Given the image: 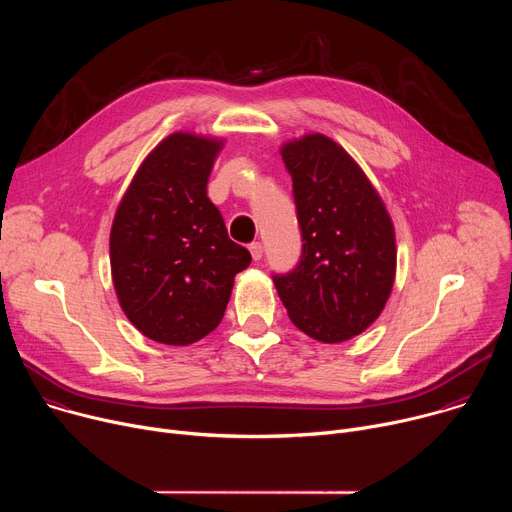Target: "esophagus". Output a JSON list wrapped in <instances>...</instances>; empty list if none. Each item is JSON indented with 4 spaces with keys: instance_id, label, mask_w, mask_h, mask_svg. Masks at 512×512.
Returning a JSON list of instances; mask_svg holds the SVG:
<instances>
[{
    "instance_id": "34e87169",
    "label": "esophagus",
    "mask_w": 512,
    "mask_h": 512,
    "mask_svg": "<svg viewBox=\"0 0 512 512\" xmlns=\"http://www.w3.org/2000/svg\"><path fill=\"white\" fill-rule=\"evenodd\" d=\"M249 251H251V257H253L255 261H259V259L263 257V245H261L259 241L251 243V245H249Z\"/></svg>"
}]
</instances>
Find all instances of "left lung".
Here are the masks:
<instances>
[{"mask_svg": "<svg viewBox=\"0 0 512 512\" xmlns=\"http://www.w3.org/2000/svg\"><path fill=\"white\" fill-rule=\"evenodd\" d=\"M294 182L302 259L273 275L294 322L314 340L336 344L367 330L383 312L395 281V227L379 192L322 133L281 145Z\"/></svg>", "mask_w": 512, "mask_h": 512, "instance_id": "8db88e82", "label": "left lung"}]
</instances>
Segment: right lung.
I'll list each match as a JSON object with an SVG mask.
<instances>
[{
  "label": "right lung",
  "mask_w": 512,
  "mask_h": 512,
  "mask_svg": "<svg viewBox=\"0 0 512 512\" xmlns=\"http://www.w3.org/2000/svg\"><path fill=\"white\" fill-rule=\"evenodd\" d=\"M223 139L176 131L137 168L111 227V275L129 322L186 346L221 324L251 253L229 239L206 184Z\"/></svg>",
  "instance_id": "obj_1"
}]
</instances>
